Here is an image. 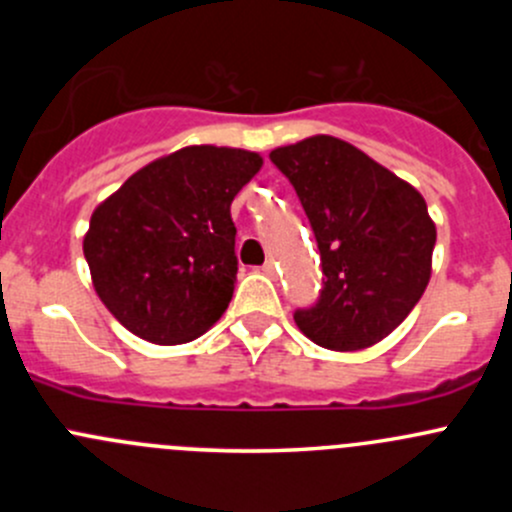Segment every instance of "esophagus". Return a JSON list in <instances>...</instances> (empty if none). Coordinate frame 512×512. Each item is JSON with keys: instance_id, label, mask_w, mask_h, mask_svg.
Returning <instances> with one entry per match:
<instances>
[{"instance_id": "34e87169", "label": "esophagus", "mask_w": 512, "mask_h": 512, "mask_svg": "<svg viewBox=\"0 0 512 512\" xmlns=\"http://www.w3.org/2000/svg\"><path fill=\"white\" fill-rule=\"evenodd\" d=\"M262 272H265L267 277H275V272H277V270H275V262H272V260L265 262V265H262Z\"/></svg>"}]
</instances>
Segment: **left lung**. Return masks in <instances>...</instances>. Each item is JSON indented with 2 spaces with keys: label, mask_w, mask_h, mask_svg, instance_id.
Listing matches in <instances>:
<instances>
[{
  "label": "left lung",
  "mask_w": 512,
  "mask_h": 512,
  "mask_svg": "<svg viewBox=\"0 0 512 512\" xmlns=\"http://www.w3.org/2000/svg\"><path fill=\"white\" fill-rule=\"evenodd\" d=\"M297 190L322 255L324 289L294 322L314 344L359 352L389 337L431 280L436 223L426 200L364 151L334 136L270 153Z\"/></svg>",
  "instance_id": "8db88e82"
}]
</instances>
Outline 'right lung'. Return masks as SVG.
Returning <instances> with one entry per match:
<instances>
[{
  "label": "right lung",
  "mask_w": 512,
  "mask_h": 512,
  "mask_svg": "<svg viewBox=\"0 0 512 512\" xmlns=\"http://www.w3.org/2000/svg\"><path fill=\"white\" fill-rule=\"evenodd\" d=\"M260 168V153L185 146L98 205L84 255L96 294L128 332L170 347L223 317L237 282L230 205Z\"/></svg>",
  "instance_id": "right-lung-1"
}]
</instances>
